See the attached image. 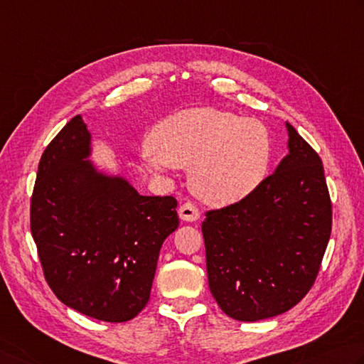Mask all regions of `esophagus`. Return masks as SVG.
Masks as SVG:
<instances>
[{
    "label": "esophagus",
    "instance_id": "esophagus-1",
    "mask_svg": "<svg viewBox=\"0 0 364 364\" xmlns=\"http://www.w3.org/2000/svg\"><path fill=\"white\" fill-rule=\"evenodd\" d=\"M178 216L181 220H186V223H196V220L200 219V211H198L194 203H183L178 210Z\"/></svg>",
    "mask_w": 364,
    "mask_h": 364
}]
</instances>
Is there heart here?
I'll return each mask as SVG.
<instances>
[{"label":"heart","instance_id":"b5f03b06","mask_svg":"<svg viewBox=\"0 0 364 364\" xmlns=\"http://www.w3.org/2000/svg\"><path fill=\"white\" fill-rule=\"evenodd\" d=\"M153 148L141 153L151 173L191 167L192 191L203 202L227 206L245 200L267 175L272 140L254 118L197 107L170 115L151 132Z\"/></svg>","mask_w":364,"mask_h":364}]
</instances>
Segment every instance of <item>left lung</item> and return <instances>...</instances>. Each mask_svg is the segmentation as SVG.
Here are the masks:
<instances>
[{
  "instance_id": "8db88e82",
  "label": "left lung",
  "mask_w": 364,
  "mask_h": 364,
  "mask_svg": "<svg viewBox=\"0 0 364 364\" xmlns=\"http://www.w3.org/2000/svg\"><path fill=\"white\" fill-rule=\"evenodd\" d=\"M287 149L251 196L208 211L202 224L208 286L240 322L279 316L314 284L331 233V202L318 154L286 123Z\"/></svg>"
}]
</instances>
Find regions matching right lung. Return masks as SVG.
Segmentation results:
<instances>
[{
	"instance_id": "right-lung-1",
	"label": "right lung",
	"mask_w": 364,
	"mask_h": 364,
	"mask_svg": "<svg viewBox=\"0 0 364 364\" xmlns=\"http://www.w3.org/2000/svg\"><path fill=\"white\" fill-rule=\"evenodd\" d=\"M91 154V132L77 115L41 158L31 233L60 301L102 322H127L149 300L162 243L180 224L178 203L140 196Z\"/></svg>"
}]
</instances>
